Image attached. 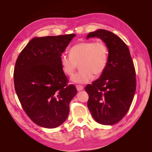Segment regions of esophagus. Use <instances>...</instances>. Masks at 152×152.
Returning a JSON list of instances; mask_svg holds the SVG:
<instances>
[{
  "label": "esophagus",
  "instance_id": "1",
  "mask_svg": "<svg viewBox=\"0 0 152 152\" xmlns=\"http://www.w3.org/2000/svg\"><path fill=\"white\" fill-rule=\"evenodd\" d=\"M76 87H77V89L78 91H82V89H83V88H84V87L82 86H81V85H77V86H76Z\"/></svg>",
  "mask_w": 152,
  "mask_h": 152
}]
</instances>
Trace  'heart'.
I'll use <instances>...</instances> for the list:
<instances>
[{"label":"heart","mask_w":152,"mask_h":152,"mask_svg":"<svg viewBox=\"0 0 152 152\" xmlns=\"http://www.w3.org/2000/svg\"><path fill=\"white\" fill-rule=\"evenodd\" d=\"M109 50L102 41H86L75 44L70 54H63L60 63L63 72L72 75L80 63V70L73 75L71 79L77 84H86L96 76L102 75L107 66Z\"/></svg>","instance_id":"heart-1"}]
</instances>
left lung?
Segmentation results:
<instances>
[{
  "mask_svg": "<svg viewBox=\"0 0 152 152\" xmlns=\"http://www.w3.org/2000/svg\"><path fill=\"white\" fill-rule=\"evenodd\" d=\"M102 39L109 50L107 68L100 77L87 85V107L94 120L103 125L121 121L130 108L136 91L134 63L125 42L112 32L99 29L87 35Z\"/></svg>",
  "mask_w": 152,
  "mask_h": 152,
  "instance_id": "8db88e82",
  "label": "left lung"
}]
</instances>
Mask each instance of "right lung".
<instances>
[{"instance_id":"add662e5","label":"right lung","mask_w":152,"mask_h":152,"mask_svg":"<svg viewBox=\"0 0 152 152\" xmlns=\"http://www.w3.org/2000/svg\"><path fill=\"white\" fill-rule=\"evenodd\" d=\"M74 34L35 37L18 56L14 70L18 98L38 126L55 128L66 121L77 91L63 72L60 57Z\"/></svg>"}]
</instances>
